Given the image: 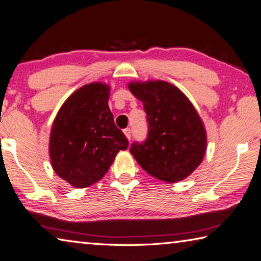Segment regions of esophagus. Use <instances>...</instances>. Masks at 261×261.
Returning a JSON list of instances; mask_svg holds the SVG:
<instances>
[{"label":"esophagus","mask_w":261,"mask_h":261,"mask_svg":"<svg viewBox=\"0 0 261 261\" xmlns=\"http://www.w3.org/2000/svg\"><path fill=\"white\" fill-rule=\"evenodd\" d=\"M123 133H125V135L127 136L128 140L132 139V129H130V128H126V129L123 130Z\"/></svg>","instance_id":"1"}]
</instances>
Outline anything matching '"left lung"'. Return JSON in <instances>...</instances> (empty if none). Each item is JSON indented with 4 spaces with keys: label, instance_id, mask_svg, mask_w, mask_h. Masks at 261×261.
Returning <instances> with one entry per match:
<instances>
[{
    "label": "left lung",
    "instance_id": "obj_1",
    "mask_svg": "<svg viewBox=\"0 0 261 261\" xmlns=\"http://www.w3.org/2000/svg\"><path fill=\"white\" fill-rule=\"evenodd\" d=\"M142 101L148 134L133 142L129 151L147 173L166 182L185 179L198 168L206 151V130L187 97L163 81L130 83Z\"/></svg>",
    "mask_w": 261,
    "mask_h": 261
}]
</instances>
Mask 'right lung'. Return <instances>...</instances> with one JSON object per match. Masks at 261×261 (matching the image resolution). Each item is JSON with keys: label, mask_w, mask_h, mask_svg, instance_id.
<instances>
[{"label": "right lung", "mask_w": 261, "mask_h": 261, "mask_svg": "<svg viewBox=\"0 0 261 261\" xmlns=\"http://www.w3.org/2000/svg\"><path fill=\"white\" fill-rule=\"evenodd\" d=\"M110 88L91 83L80 88L65 101L53 122L49 156L59 177L83 189L108 172L128 140L115 126L109 108Z\"/></svg>", "instance_id": "add662e5"}]
</instances>
